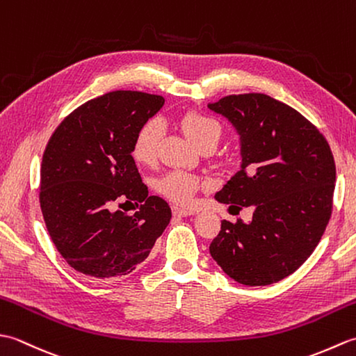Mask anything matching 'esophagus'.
Returning <instances> with one entry per match:
<instances>
[{
  "label": "esophagus",
  "instance_id": "34e87169",
  "mask_svg": "<svg viewBox=\"0 0 356 356\" xmlns=\"http://www.w3.org/2000/svg\"><path fill=\"white\" fill-rule=\"evenodd\" d=\"M172 214L177 216V217H188V216H193L195 214L194 209H188V208H180V207H172L171 208Z\"/></svg>",
  "mask_w": 356,
  "mask_h": 356
}]
</instances>
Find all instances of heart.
I'll list each match as a JSON object with an SVG mask.
<instances>
[{"mask_svg": "<svg viewBox=\"0 0 356 356\" xmlns=\"http://www.w3.org/2000/svg\"><path fill=\"white\" fill-rule=\"evenodd\" d=\"M180 127L200 149L207 145H217L222 138V130L216 120L197 111L185 113L180 119ZM163 134L165 125L162 119L151 118L143 122L134 136L131 147V154L136 161L143 165L153 163ZM202 186L203 180L199 176L185 171H171L157 182L159 193L179 205H188Z\"/></svg>", "mask_w": 356, "mask_h": 356, "instance_id": "1", "label": "heart"}]
</instances>
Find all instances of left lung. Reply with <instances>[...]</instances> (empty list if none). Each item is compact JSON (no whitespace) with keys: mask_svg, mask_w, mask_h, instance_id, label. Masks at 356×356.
<instances>
[{"mask_svg":"<svg viewBox=\"0 0 356 356\" xmlns=\"http://www.w3.org/2000/svg\"><path fill=\"white\" fill-rule=\"evenodd\" d=\"M208 108L241 139V168L216 199L229 209L254 207L249 223L222 222L209 252L241 284L277 283L307 260L330 220L334 154L311 120L268 95H229Z\"/></svg>","mask_w":356,"mask_h":356,"instance_id":"obj_1","label":"left lung"}]
</instances>
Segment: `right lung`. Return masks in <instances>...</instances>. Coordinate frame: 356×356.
<instances>
[{"instance_id": "1", "label": "right lung", "mask_w": 356, "mask_h": 356, "mask_svg": "<svg viewBox=\"0 0 356 356\" xmlns=\"http://www.w3.org/2000/svg\"><path fill=\"white\" fill-rule=\"evenodd\" d=\"M163 102L133 90L105 93L73 110L47 142L42 217L58 252L82 274H130L170 223L168 203L148 195L131 156L136 133ZM125 202L140 209L133 216L115 211Z\"/></svg>"}]
</instances>
